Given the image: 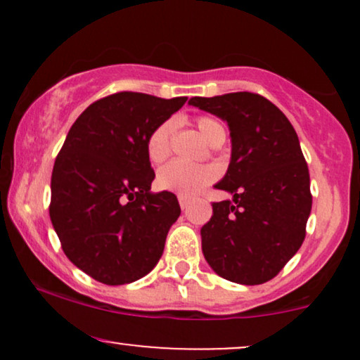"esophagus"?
Wrapping results in <instances>:
<instances>
[{
    "label": "esophagus",
    "mask_w": 360,
    "mask_h": 360,
    "mask_svg": "<svg viewBox=\"0 0 360 360\" xmlns=\"http://www.w3.org/2000/svg\"><path fill=\"white\" fill-rule=\"evenodd\" d=\"M177 200H179V205L183 210L188 208L189 203H191V198L186 196V194H179V196H177Z\"/></svg>",
    "instance_id": "34e87169"
}]
</instances>
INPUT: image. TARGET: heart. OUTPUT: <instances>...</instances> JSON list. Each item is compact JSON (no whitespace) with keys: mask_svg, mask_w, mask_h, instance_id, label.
<instances>
[{"mask_svg":"<svg viewBox=\"0 0 360 360\" xmlns=\"http://www.w3.org/2000/svg\"><path fill=\"white\" fill-rule=\"evenodd\" d=\"M196 127L201 135L208 140L210 143L225 140V128L218 120L212 117L196 118ZM172 131H174V123L171 120L160 123L159 127L148 135L147 139V155L150 162L159 164L167 159L171 152ZM217 177V171L212 166L205 164H186L181 160H172L167 166H164L157 172V186L162 191H171L177 194H196L201 188L210 184Z\"/></svg>","mask_w":360,"mask_h":360,"instance_id":"b5f03b06","label":"heart"}]
</instances>
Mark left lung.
Masks as SVG:
<instances>
[{"label":"left lung","instance_id":"obj_1","mask_svg":"<svg viewBox=\"0 0 360 360\" xmlns=\"http://www.w3.org/2000/svg\"><path fill=\"white\" fill-rule=\"evenodd\" d=\"M189 105L225 120L232 137L229 171L214 188L233 198L213 203L201 229L206 262L232 283H267L300 250L311 212L298 135L278 106L255 93L194 96Z\"/></svg>","mask_w":360,"mask_h":360}]
</instances>
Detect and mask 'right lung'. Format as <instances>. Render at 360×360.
I'll return each instance as SVG.
<instances>
[{
	"instance_id": "right-lung-1",
	"label": "right lung",
	"mask_w": 360,
	"mask_h": 360,
	"mask_svg": "<svg viewBox=\"0 0 360 360\" xmlns=\"http://www.w3.org/2000/svg\"><path fill=\"white\" fill-rule=\"evenodd\" d=\"M188 98L110 94L89 105L65 137L51 181V220L62 250L103 284L134 283L159 262L181 214L174 193H150L147 139Z\"/></svg>"
}]
</instances>
